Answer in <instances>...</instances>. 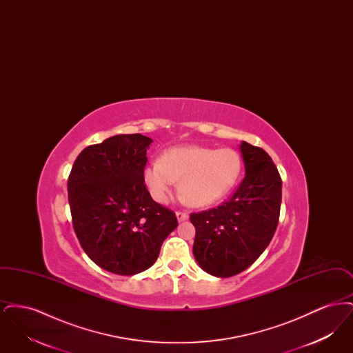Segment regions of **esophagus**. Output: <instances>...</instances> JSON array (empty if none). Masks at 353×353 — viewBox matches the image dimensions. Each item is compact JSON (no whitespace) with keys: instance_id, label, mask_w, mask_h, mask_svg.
<instances>
[{"instance_id":"1","label":"esophagus","mask_w":353,"mask_h":353,"mask_svg":"<svg viewBox=\"0 0 353 353\" xmlns=\"http://www.w3.org/2000/svg\"><path fill=\"white\" fill-rule=\"evenodd\" d=\"M176 217H177L179 222H183V221L189 219V214L185 213V212H176Z\"/></svg>"}]
</instances>
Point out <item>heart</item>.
I'll return each instance as SVG.
<instances>
[{
  "label": "heart",
  "mask_w": 353,
  "mask_h": 353,
  "mask_svg": "<svg viewBox=\"0 0 353 353\" xmlns=\"http://www.w3.org/2000/svg\"><path fill=\"white\" fill-rule=\"evenodd\" d=\"M241 169L242 159L235 150L183 145L169 148L160 160L147 163L143 180L159 203L168 201L173 186L180 180V196L186 203L201 208L225 197L233 189Z\"/></svg>",
  "instance_id": "1"
}]
</instances>
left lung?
<instances>
[{
	"mask_svg": "<svg viewBox=\"0 0 353 353\" xmlns=\"http://www.w3.org/2000/svg\"><path fill=\"white\" fill-rule=\"evenodd\" d=\"M245 179L229 201L192 213L196 228L193 254L208 274L229 278L250 268L276 230L282 180L262 148L241 141Z\"/></svg>",
	"mask_w": 353,
	"mask_h": 353,
	"instance_id": "1",
	"label": "left lung"
}]
</instances>
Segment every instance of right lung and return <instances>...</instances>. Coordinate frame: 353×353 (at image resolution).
<instances>
[{"instance_id": "1", "label": "right lung", "mask_w": 353, "mask_h": 353, "mask_svg": "<svg viewBox=\"0 0 353 353\" xmlns=\"http://www.w3.org/2000/svg\"><path fill=\"white\" fill-rule=\"evenodd\" d=\"M152 141L140 134L108 137L84 148L68 176L75 234L90 259L112 274L150 269L179 225L143 180Z\"/></svg>"}]
</instances>
